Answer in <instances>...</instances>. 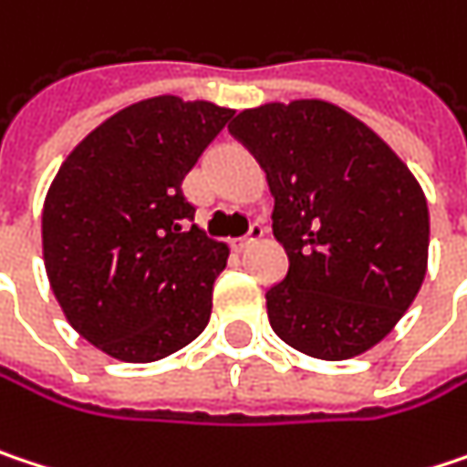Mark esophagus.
<instances>
[{"instance_id":"obj_1","label":"esophagus","mask_w":467,"mask_h":467,"mask_svg":"<svg viewBox=\"0 0 467 467\" xmlns=\"http://www.w3.org/2000/svg\"><path fill=\"white\" fill-rule=\"evenodd\" d=\"M262 234H265V227H262V224H251V227H248V233L243 234V237H237V240L233 243L234 251H245L248 245H254L256 240H262Z\"/></svg>"}]
</instances>
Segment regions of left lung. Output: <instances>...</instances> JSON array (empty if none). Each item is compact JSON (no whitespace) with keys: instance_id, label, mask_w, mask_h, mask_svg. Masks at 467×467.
<instances>
[{"instance_id":"8db88e82","label":"left lung","mask_w":467,"mask_h":467,"mask_svg":"<svg viewBox=\"0 0 467 467\" xmlns=\"http://www.w3.org/2000/svg\"><path fill=\"white\" fill-rule=\"evenodd\" d=\"M230 133L267 173L288 273L267 318L294 350L345 360L382 342L428 270V202L368 125L328 101L240 111Z\"/></svg>"}]
</instances>
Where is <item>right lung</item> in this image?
Segmentation results:
<instances>
[{"instance_id": "obj_1", "label": "right lung", "mask_w": 467, "mask_h": 467, "mask_svg": "<svg viewBox=\"0 0 467 467\" xmlns=\"http://www.w3.org/2000/svg\"><path fill=\"white\" fill-rule=\"evenodd\" d=\"M157 96L117 111L58 168L42 208L50 288L79 337L128 363L202 334L230 248L202 233L182 182L233 119Z\"/></svg>"}]
</instances>
